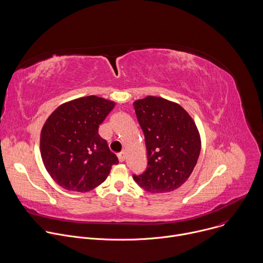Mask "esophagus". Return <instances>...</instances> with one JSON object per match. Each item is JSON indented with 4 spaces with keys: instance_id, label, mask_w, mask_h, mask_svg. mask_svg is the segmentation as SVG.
I'll return each mask as SVG.
<instances>
[{
    "instance_id": "34e87169",
    "label": "esophagus",
    "mask_w": 263,
    "mask_h": 263,
    "mask_svg": "<svg viewBox=\"0 0 263 263\" xmlns=\"http://www.w3.org/2000/svg\"><path fill=\"white\" fill-rule=\"evenodd\" d=\"M118 157H119L120 162L125 161V159H126V154H125V152H121V153H119V154H118Z\"/></svg>"
}]
</instances>
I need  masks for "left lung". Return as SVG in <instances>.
<instances>
[{
	"label": "left lung",
	"instance_id": "8db88e82",
	"mask_svg": "<svg viewBox=\"0 0 263 263\" xmlns=\"http://www.w3.org/2000/svg\"><path fill=\"white\" fill-rule=\"evenodd\" d=\"M143 131L147 167L135 182L151 194L173 192L192 175L201 151V136L193 118L182 106L147 96L133 103Z\"/></svg>",
	"mask_w": 263,
	"mask_h": 263
}]
</instances>
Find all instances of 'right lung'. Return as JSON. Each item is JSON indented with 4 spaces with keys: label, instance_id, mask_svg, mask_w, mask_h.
<instances>
[{
    "label": "right lung",
    "instance_id": "obj_1",
    "mask_svg": "<svg viewBox=\"0 0 263 263\" xmlns=\"http://www.w3.org/2000/svg\"><path fill=\"white\" fill-rule=\"evenodd\" d=\"M116 103L97 96L57 107L41 133V154L52 179L66 191L87 193L102 184L119 159L98 131Z\"/></svg>",
    "mask_w": 263,
    "mask_h": 263
}]
</instances>
